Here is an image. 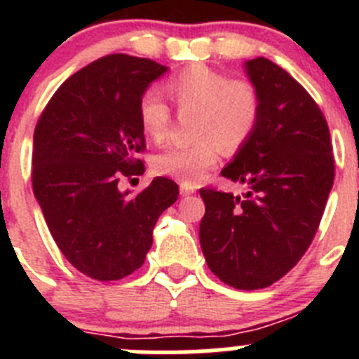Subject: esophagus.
Instances as JSON below:
<instances>
[{
	"label": "esophagus",
	"instance_id": "obj_1",
	"mask_svg": "<svg viewBox=\"0 0 359 359\" xmlns=\"http://www.w3.org/2000/svg\"><path fill=\"white\" fill-rule=\"evenodd\" d=\"M180 192H182V196L194 194L196 187L192 185V183H182V185H180Z\"/></svg>",
	"mask_w": 359,
	"mask_h": 359
}]
</instances>
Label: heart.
<instances>
[{
    "label": "heart",
    "mask_w": 359,
    "mask_h": 359,
    "mask_svg": "<svg viewBox=\"0 0 359 359\" xmlns=\"http://www.w3.org/2000/svg\"><path fill=\"white\" fill-rule=\"evenodd\" d=\"M167 95L183 113H194L190 145L165 149L152 160V170L183 183H198L219 161L223 149L236 152L250 140L261 115L255 86L230 79L205 65L183 69L165 84ZM144 135L161 142L170 126V111L156 93H145L138 107Z\"/></svg>",
    "instance_id": "obj_1"
}]
</instances>
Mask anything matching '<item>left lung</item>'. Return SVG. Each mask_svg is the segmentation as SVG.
<instances>
[{
  "mask_svg": "<svg viewBox=\"0 0 359 359\" xmlns=\"http://www.w3.org/2000/svg\"><path fill=\"white\" fill-rule=\"evenodd\" d=\"M244 69L261 115L221 176L248 192L199 190V243L219 280L250 291L271 286L307 252L334 183V160L325 116L302 86L264 57Z\"/></svg>",
  "mask_w": 359,
  "mask_h": 359,
  "instance_id": "8db88e82",
  "label": "left lung"
}]
</instances>
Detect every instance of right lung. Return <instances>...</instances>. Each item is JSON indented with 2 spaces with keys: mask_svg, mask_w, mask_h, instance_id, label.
<instances>
[{
  "mask_svg": "<svg viewBox=\"0 0 359 359\" xmlns=\"http://www.w3.org/2000/svg\"><path fill=\"white\" fill-rule=\"evenodd\" d=\"M167 69L126 53L102 57L55 91L34 131V196L62 255L95 280H120L144 264L158 217L180 194L161 176L135 198L118 189L122 176L144 172L138 107Z\"/></svg>",
  "mask_w": 359,
  "mask_h": 359,
  "instance_id": "1",
  "label": "right lung"
}]
</instances>
